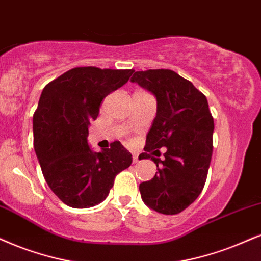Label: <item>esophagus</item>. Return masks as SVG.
<instances>
[{"label":"esophagus","instance_id":"1","mask_svg":"<svg viewBox=\"0 0 261 261\" xmlns=\"http://www.w3.org/2000/svg\"><path fill=\"white\" fill-rule=\"evenodd\" d=\"M139 162V155L138 153H133V163Z\"/></svg>","mask_w":261,"mask_h":261}]
</instances>
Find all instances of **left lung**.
<instances>
[{
    "instance_id": "1",
    "label": "left lung",
    "mask_w": 261,
    "mask_h": 261,
    "mask_svg": "<svg viewBox=\"0 0 261 261\" xmlns=\"http://www.w3.org/2000/svg\"><path fill=\"white\" fill-rule=\"evenodd\" d=\"M155 95L156 117L146 136L145 152L157 166L155 176L139 185L147 207L173 215L188 208L203 190L213 153L214 121L207 98L172 70L134 72L130 79ZM166 147L165 159H157Z\"/></svg>"
}]
</instances>
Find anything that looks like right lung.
<instances>
[{
	"instance_id": "right-lung-1",
	"label": "right lung",
	"mask_w": 261,
	"mask_h": 261,
	"mask_svg": "<svg viewBox=\"0 0 261 261\" xmlns=\"http://www.w3.org/2000/svg\"><path fill=\"white\" fill-rule=\"evenodd\" d=\"M133 70L75 67L44 87L32 120L34 147L48 186L72 208L101 203L115 176L132 165L120 141L94 152L88 128L102 99L128 82Z\"/></svg>"
}]
</instances>
